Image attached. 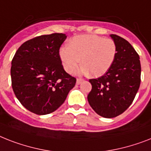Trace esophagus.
I'll return each instance as SVG.
<instances>
[{"instance_id": "1", "label": "esophagus", "mask_w": 151, "mask_h": 151, "mask_svg": "<svg viewBox=\"0 0 151 151\" xmlns=\"http://www.w3.org/2000/svg\"><path fill=\"white\" fill-rule=\"evenodd\" d=\"M83 81H84V80L81 79V78H78V79H77V84H80Z\"/></svg>"}]
</instances>
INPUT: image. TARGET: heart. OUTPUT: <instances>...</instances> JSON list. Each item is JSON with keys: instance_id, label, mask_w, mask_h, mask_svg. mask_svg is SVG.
Masks as SVG:
<instances>
[{"instance_id": "obj_1", "label": "heart", "mask_w": 151, "mask_h": 151, "mask_svg": "<svg viewBox=\"0 0 151 151\" xmlns=\"http://www.w3.org/2000/svg\"><path fill=\"white\" fill-rule=\"evenodd\" d=\"M116 42L111 39L95 35H82L73 38L70 46L62 47L60 56L63 67L73 73L81 63L80 73L90 72L93 77L105 74L113 64L116 56Z\"/></svg>"}]
</instances>
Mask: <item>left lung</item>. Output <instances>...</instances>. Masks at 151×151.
Wrapping results in <instances>:
<instances>
[{"instance_id": "8db88e82", "label": "left lung", "mask_w": 151, "mask_h": 151, "mask_svg": "<svg viewBox=\"0 0 151 151\" xmlns=\"http://www.w3.org/2000/svg\"><path fill=\"white\" fill-rule=\"evenodd\" d=\"M116 45L113 64L103 76L90 79L89 105L99 116L114 118L132 104L140 84L139 56L131 44L117 35H110Z\"/></svg>"}]
</instances>
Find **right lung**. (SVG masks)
Returning <instances> with one entry per match:
<instances>
[{
	"mask_svg": "<svg viewBox=\"0 0 151 151\" xmlns=\"http://www.w3.org/2000/svg\"><path fill=\"white\" fill-rule=\"evenodd\" d=\"M67 35L53 33L24 42L11 67L14 95L25 109L37 115L56 111L76 84L63 69L60 48Z\"/></svg>",
	"mask_w": 151,
	"mask_h": 151,
	"instance_id": "add662e5",
	"label": "right lung"
}]
</instances>
